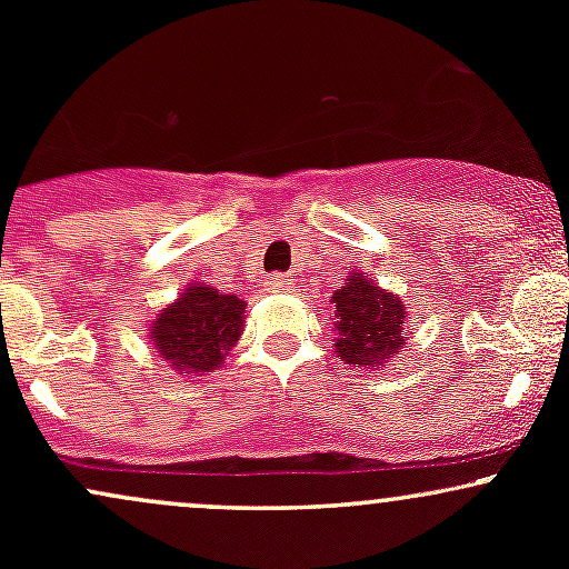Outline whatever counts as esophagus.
I'll return each instance as SVG.
<instances>
[{"label":"esophagus","instance_id":"1","mask_svg":"<svg viewBox=\"0 0 569 569\" xmlns=\"http://www.w3.org/2000/svg\"><path fill=\"white\" fill-rule=\"evenodd\" d=\"M293 286L291 276H286V272H272V276H267V289L270 291H289Z\"/></svg>","mask_w":569,"mask_h":569}]
</instances>
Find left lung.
Instances as JSON below:
<instances>
[{"mask_svg": "<svg viewBox=\"0 0 569 569\" xmlns=\"http://www.w3.org/2000/svg\"><path fill=\"white\" fill-rule=\"evenodd\" d=\"M337 356L358 367H382L403 345L401 299L382 291L367 276L352 272L348 283L335 291Z\"/></svg>", "mask_w": 569, "mask_h": 569, "instance_id": "8db88e82", "label": "left lung"}]
</instances>
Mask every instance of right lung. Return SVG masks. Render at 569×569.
<instances>
[{
  "label": "right lung",
  "instance_id": "right-lung-1",
  "mask_svg": "<svg viewBox=\"0 0 569 569\" xmlns=\"http://www.w3.org/2000/svg\"><path fill=\"white\" fill-rule=\"evenodd\" d=\"M243 310L246 305L234 293L189 286L179 302L160 312L149 339L168 367L181 375L211 371L238 342L243 329Z\"/></svg>",
  "mask_w": 569,
  "mask_h": 569
}]
</instances>
